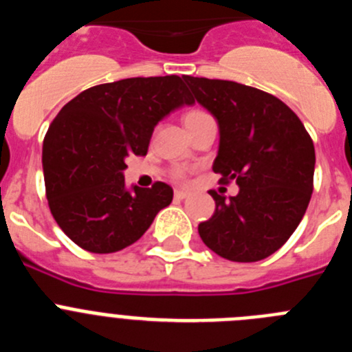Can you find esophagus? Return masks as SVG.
<instances>
[{"label": "esophagus", "mask_w": 352, "mask_h": 352, "mask_svg": "<svg viewBox=\"0 0 352 352\" xmlns=\"http://www.w3.org/2000/svg\"><path fill=\"white\" fill-rule=\"evenodd\" d=\"M174 195H176V199H185V197H188V192L176 190V192H174Z\"/></svg>", "instance_id": "1"}]
</instances>
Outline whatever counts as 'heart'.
<instances>
[{
	"label": "heart",
	"instance_id": "b5f03b06",
	"mask_svg": "<svg viewBox=\"0 0 352 352\" xmlns=\"http://www.w3.org/2000/svg\"><path fill=\"white\" fill-rule=\"evenodd\" d=\"M203 116H206V113H203V111H190V113L185 114V125L186 123H190V121L199 120V118H203ZM174 178L178 179V182H183V179H185V174H183L182 170H176V173H174Z\"/></svg>",
	"mask_w": 352,
	"mask_h": 352
}]
</instances>
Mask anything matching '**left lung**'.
<instances>
[{
    "instance_id": "left-lung-1",
    "label": "left lung",
    "mask_w": 352,
    "mask_h": 352,
    "mask_svg": "<svg viewBox=\"0 0 352 352\" xmlns=\"http://www.w3.org/2000/svg\"><path fill=\"white\" fill-rule=\"evenodd\" d=\"M220 129L213 170L236 182L226 201L211 192L214 213L199 223L208 248L234 263L275 254L296 231L314 190L316 151L300 118L272 93L222 79L183 77Z\"/></svg>"
}]
</instances>
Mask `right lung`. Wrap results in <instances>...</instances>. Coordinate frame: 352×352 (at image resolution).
Instances as JSON below:
<instances>
[{
  "label": "right lung",
  "mask_w": 352,
  "mask_h": 352,
  "mask_svg": "<svg viewBox=\"0 0 352 352\" xmlns=\"http://www.w3.org/2000/svg\"><path fill=\"white\" fill-rule=\"evenodd\" d=\"M194 98L178 76L132 77L84 89L52 120L42 148L49 210L61 231L93 254L135 243L173 188H125L129 157L148 153L155 125Z\"/></svg>",
  "instance_id": "1"
}]
</instances>
